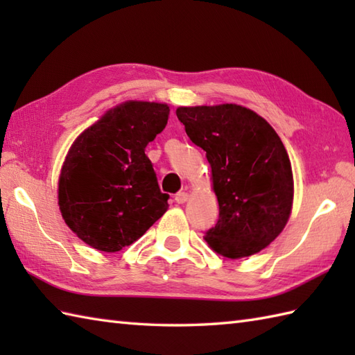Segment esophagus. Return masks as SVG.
<instances>
[{"instance_id": "34e87169", "label": "esophagus", "mask_w": 355, "mask_h": 355, "mask_svg": "<svg viewBox=\"0 0 355 355\" xmlns=\"http://www.w3.org/2000/svg\"><path fill=\"white\" fill-rule=\"evenodd\" d=\"M187 200H189V193L187 192H180L175 195V201L178 202V205H184Z\"/></svg>"}]
</instances>
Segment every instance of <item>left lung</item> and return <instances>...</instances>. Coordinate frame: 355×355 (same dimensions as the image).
Here are the masks:
<instances>
[{
	"mask_svg": "<svg viewBox=\"0 0 355 355\" xmlns=\"http://www.w3.org/2000/svg\"><path fill=\"white\" fill-rule=\"evenodd\" d=\"M177 117L212 169L220 220L206 243L229 259L259 253L281 235L293 209V171L281 137L236 103L178 107Z\"/></svg>",
	"mask_w": 355,
	"mask_h": 355,
	"instance_id": "8db88e82",
	"label": "left lung"
}]
</instances>
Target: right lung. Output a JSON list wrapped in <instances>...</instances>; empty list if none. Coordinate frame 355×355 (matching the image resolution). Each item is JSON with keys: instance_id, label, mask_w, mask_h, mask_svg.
Returning <instances> with one entry per match:
<instances>
[{"instance_id": "add662e5", "label": "right lung", "mask_w": 355, "mask_h": 355, "mask_svg": "<svg viewBox=\"0 0 355 355\" xmlns=\"http://www.w3.org/2000/svg\"><path fill=\"white\" fill-rule=\"evenodd\" d=\"M169 105L126 101L82 131L65 155L58 205L65 224L96 250L131 245L168 210L145 148L169 119Z\"/></svg>"}]
</instances>
